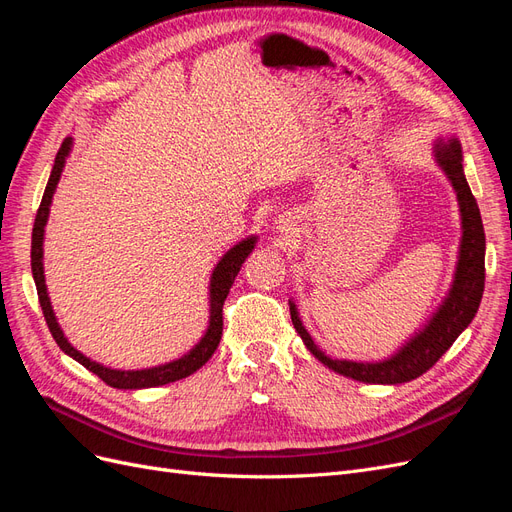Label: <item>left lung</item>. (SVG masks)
<instances>
[{"label":"left lung","mask_w":512,"mask_h":512,"mask_svg":"<svg viewBox=\"0 0 512 512\" xmlns=\"http://www.w3.org/2000/svg\"><path fill=\"white\" fill-rule=\"evenodd\" d=\"M436 158L457 192L463 237H461V252H459L453 288L448 292L442 307L438 309V314L431 318V322L421 333H418L414 339H410V342L395 356H391V359H386L382 363H354V361H337V359L333 361L314 344L312 335L305 331L303 322L297 314V307H294V303H290L292 324L301 335L307 350L312 352L320 363H324L329 369L337 371V374H342L346 378L369 382V384H401V382H410L418 376H423L425 371L436 365L440 361V356L453 346L455 339L461 335L463 329L468 327L478 312V305H480V299H483V290H485L483 220H480L476 198L466 181V175H463L461 147L455 138L451 143L436 145Z\"/></svg>","instance_id":"8db88e82"}]
</instances>
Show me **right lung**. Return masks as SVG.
<instances>
[{
	"label": "right lung",
	"instance_id": "add662e5",
	"mask_svg": "<svg viewBox=\"0 0 512 512\" xmlns=\"http://www.w3.org/2000/svg\"><path fill=\"white\" fill-rule=\"evenodd\" d=\"M72 145V138H64V143H61L57 156H55V164L51 170V177L49 183H46V190L42 196V203L38 207L36 213V222H34V232H32V273H34V282H36V290H38V301L42 307V314L46 324H49V331L53 335V339L57 342V346L64 350L66 354H70L74 361H79L83 367H87L89 371H94V374L106 382L108 386H113V389H151V386H162L168 382H175L181 378H188L190 374H194L196 369L203 367L209 359L211 354L218 348L220 339H222V327H224V316H222V309H224V301L230 292L232 282H235L237 273L241 271V265L245 262V258L250 256V252L254 250V243L256 239H245L239 245L232 247L230 252L224 254V258L218 262V267H215L213 275H211V318H209V329L205 333V337L200 339L196 344V348H192L188 354L181 356V359L173 361V363H166L160 367H151V369H141V371H119V369H108L102 367L94 361H89L87 356H83L79 350L72 348L68 344V339L61 333L59 324L55 320L53 314V307L49 301V294H46V284H44V269H42V239H44V224L46 218H49V207H51V200L57 188V181L61 177V170H64L66 158H68V151Z\"/></svg>",
	"mask_w": 512,
	"mask_h": 512
}]
</instances>
